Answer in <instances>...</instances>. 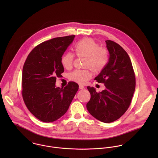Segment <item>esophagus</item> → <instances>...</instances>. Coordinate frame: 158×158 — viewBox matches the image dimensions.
<instances>
[{
	"instance_id": "esophagus-1",
	"label": "esophagus",
	"mask_w": 158,
	"mask_h": 158,
	"mask_svg": "<svg viewBox=\"0 0 158 158\" xmlns=\"http://www.w3.org/2000/svg\"><path fill=\"white\" fill-rule=\"evenodd\" d=\"M85 88V86H83V85H79V89H83Z\"/></svg>"
}]
</instances>
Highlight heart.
I'll return each mask as SVG.
<instances>
[{"instance_id": "1", "label": "heart", "mask_w": 158, "mask_h": 158, "mask_svg": "<svg viewBox=\"0 0 158 158\" xmlns=\"http://www.w3.org/2000/svg\"><path fill=\"white\" fill-rule=\"evenodd\" d=\"M73 50L77 57L85 58L83 67L87 68L84 70H76L69 74V79L78 84H85L90 79V69L94 74L100 73L109 60L108 50L100 47V44L92 38L81 40L75 45ZM73 61L74 55L70 53L64 55L61 60V64L68 70L73 67Z\"/></svg>"}]
</instances>
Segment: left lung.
<instances>
[{
	"mask_svg": "<svg viewBox=\"0 0 158 158\" xmlns=\"http://www.w3.org/2000/svg\"><path fill=\"white\" fill-rule=\"evenodd\" d=\"M105 42L110 53L109 61L94 80L103 83L106 89L97 92L94 88L88 86L91 97L86 108L97 120L111 123L118 119L129 108L135 90V77L127 52L113 41Z\"/></svg>",
	"mask_w": 158,
	"mask_h": 158,
	"instance_id": "8db88e82",
	"label": "left lung"
}]
</instances>
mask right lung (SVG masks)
<instances>
[{"instance_id":"1","label":"right lung","mask_w":158,"mask_h":158,"mask_svg":"<svg viewBox=\"0 0 158 158\" xmlns=\"http://www.w3.org/2000/svg\"><path fill=\"white\" fill-rule=\"evenodd\" d=\"M75 35L55 38L36 46L28 55L23 69V102L35 117L52 122L67 112L78 90V85L70 81L64 88H56V77L64 68L61 60Z\"/></svg>"}]
</instances>
